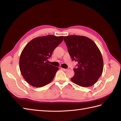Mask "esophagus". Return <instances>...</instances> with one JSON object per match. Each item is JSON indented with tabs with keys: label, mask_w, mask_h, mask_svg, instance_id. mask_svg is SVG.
Listing matches in <instances>:
<instances>
[{
	"label": "esophagus",
	"mask_w": 121,
	"mask_h": 121,
	"mask_svg": "<svg viewBox=\"0 0 121 121\" xmlns=\"http://www.w3.org/2000/svg\"><path fill=\"white\" fill-rule=\"evenodd\" d=\"M61 69L62 70H63V71H65V72H66V71H68V69H64V68H61Z\"/></svg>",
	"instance_id": "34e87169"
}]
</instances>
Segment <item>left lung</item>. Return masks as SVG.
Wrapping results in <instances>:
<instances>
[{"label":"left lung","instance_id":"obj_1","mask_svg":"<svg viewBox=\"0 0 121 121\" xmlns=\"http://www.w3.org/2000/svg\"><path fill=\"white\" fill-rule=\"evenodd\" d=\"M73 60L77 61L75 75L71 80L79 86H92L101 76L104 61L100 50L92 40L85 36L69 35L64 37Z\"/></svg>","mask_w":121,"mask_h":121}]
</instances>
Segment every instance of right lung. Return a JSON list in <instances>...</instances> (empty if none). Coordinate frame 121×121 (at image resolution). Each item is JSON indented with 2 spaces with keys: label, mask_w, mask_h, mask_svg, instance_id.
<instances>
[{
  "label": "right lung",
  "mask_w": 121,
  "mask_h": 121,
  "mask_svg": "<svg viewBox=\"0 0 121 121\" xmlns=\"http://www.w3.org/2000/svg\"><path fill=\"white\" fill-rule=\"evenodd\" d=\"M63 39L64 36L49 35L34 38L25 46L19 66L23 78L30 85L41 87L52 81L58 68L46 61Z\"/></svg>",
  "instance_id": "add662e5"
}]
</instances>
